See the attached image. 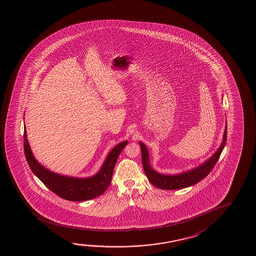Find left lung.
<instances>
[{
	"instance_id": "1",
	"label": "left lung",
	"mask_w": 256,
	"mask_h": 256,
	"mask_svg": "<svg viewBox=\"0 0 256 256\" xmlns=\"http://www.w3.org/2000/svg\"><path fill=\"white\" fill-rule=\"evenodd\" d=\"M226 141V122L225 125V130L223 134L220 146L218 147V150L214 152L212 157L206 160L204 164L196 168L189 170L188 172H182L180 174L175 175H165L160 174L159 172H156L152 168L150 165V157L149 152L147 150L146 146L142 142H139L141 152H142V164L146 175L148 180L151 182L156 188L160 189H166V190H176V189L186 188L196 184L204 180L206 176H208L210 172L214 168V165L217 164L220 156L222 154V151L225 147Z\"/></svg>"
}]
</instances>
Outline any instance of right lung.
<instances>
[{"label":"right lung","instance_id":"1","mask_svg":"<svg viewBox=\"0 0 256 256\" xmlns=\"http://www.w3.org/2000/svg\"><path fill=\"white\" fill-rule=\"evenodd\" d=\"M128 142L126 140L120 142L110 150L96 175L89 178H74L55 173L39 164L31 151L26 126L24 128V152L31 170L52 192L68 201H88L104 193L112 180L118 157Z\"/></svg>","mask_w":256,"mask_h":256}]
</instances>
